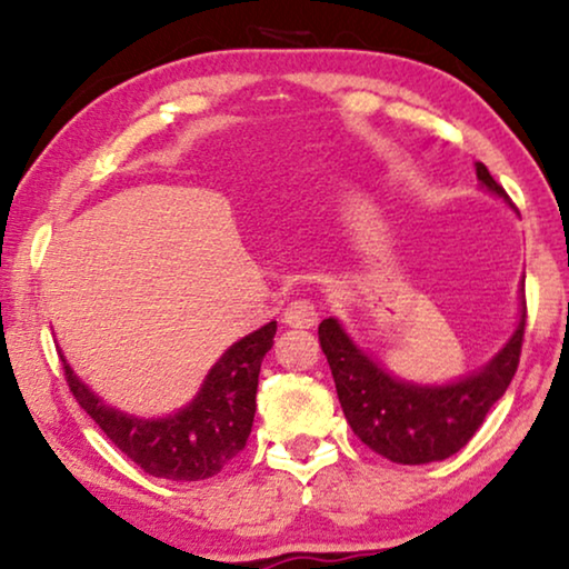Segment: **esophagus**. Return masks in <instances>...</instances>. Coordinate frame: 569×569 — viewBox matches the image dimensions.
Returning a JSON list of instances; mask_svg holds the SVG:
<instances>
[{
	"label": "esophagus",
	"instance_id": "obj_1",
	"mask_svg": "<svg viewBox=\"0 0 569 569\" xmlns=\"http://www.w3.org/2000/svg\"><path fill=\"white\" fill-rule=\"evenodd\" d=\"M318 321V308L310 300H292L284 308V323L295 329H310Z\"/></svg>",
	"mask_w": 569,
	"mask_h": 569
}]
</instances>
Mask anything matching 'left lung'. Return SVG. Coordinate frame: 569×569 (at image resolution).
I'll return each mask as SVG.
<instances>
[{
  "label": "left lung",
  "mask_w": 569,
  "mask_h": 569,
  "mask_svg": "<svg viewBox=\"0 0 569 569\" xmlns=\"http://www.w3.org/2000/svg\"><path fill=\"white\" fill-rule=\"evenodd\" d=\"M477 178L485 189L510 201L485 162H477ZM523 333L526 295L516 333L489 365L448 386H415L378 368L352 345L337 318H326L318 326V341L352 432L378 456L407 466L446 461L473 438L516 376Z\"/></svg>",
  "instance_id": "1"
}]
</instances>
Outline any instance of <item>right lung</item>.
<instances>
[{"instance_id": "1", "label": "right lung", "mask_w": 569, "mask_h": 569, "mask_svg": "<svg viewBox=\"0 0 569 569\" xmlns=\"http://www.w3.org/2000/svg\"><path fill=\"white\" fill-rule=\"evenodd\" d=\"M277 321L236 341L189 407L166 419H139L106 407L64 362L67 386L121 453L150 477L199 481L220 473L246 448L256 415L261 360L274 345Z\"/></svg>"}]
</instances>
